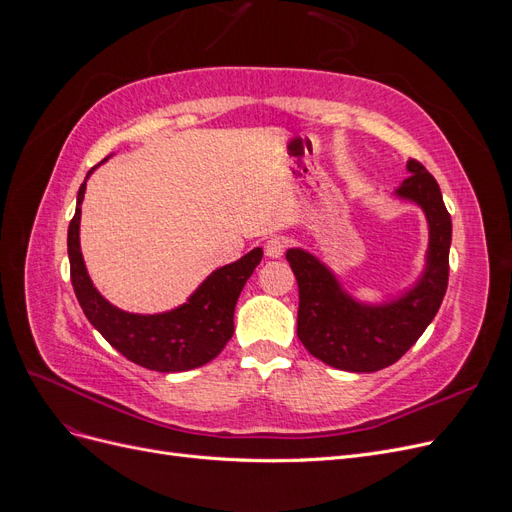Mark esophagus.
Here are the masks:
<instances>
[{"mask_svg": "<svg viewBox=\"0 0 512 512\" xmlns=\"http://www.w3.org/2000/svg\"><path fill=\"white\" fill-rule=\"evenodd\" d=\"M265 252L269 258H280L286 252V241L282 237H271L265 245Z\"/></svg>", "mask_w": 512, "mask_h": 512, "instance_id": "esophagus-1", "label": "esophagus"}]
</instances>
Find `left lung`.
I'll use <instances>...</instances> for the list:
<instances>
[{"label":"left lung","mask_w":512,"mask_h":512,"mask_svg":"<svg viewBox=\"0 0 512 512\" xmlns=\"http://www.w3.org/2000/svg\"><path fill=\"white\" fill-rule=\"evenodd\" d=\"M410 177L397 194L414 200L427 215V269L404 297L380 307L352 301L335 275L303 250H288L286 260L299 284L297 335L316 359L344 371H378L399 361L438 314L448 286L451 213L438 181L418 162H408Z\"/></svg>","instance_id":"obj_1"}]
</instances>
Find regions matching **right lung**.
<instances>
[{
	"label": "right lung",
	"instance_id": "add662e5",
	"mask_svg": "<svg viewBox=\"0 0 512 512\" xmlns=\"http://www.w3.org/2000/svg\"><path fill=\"white\" fill-rule=\"evenodd\" d=\"M96 168H91L87 177ZM83 196L85 183L79 188L74 218L68 226V258L74 294L87 320L128 361L151 371H188L215 359L235 333V305L245 282L260 265V247L232 265L213 271L188 303L173 312L156 316L121 312L94 288L85 269L79 243Z\"/></svg>",
	"mask_w": 512,
	"mask_h": 512
}]
</instances>
